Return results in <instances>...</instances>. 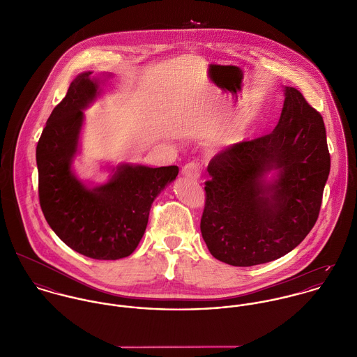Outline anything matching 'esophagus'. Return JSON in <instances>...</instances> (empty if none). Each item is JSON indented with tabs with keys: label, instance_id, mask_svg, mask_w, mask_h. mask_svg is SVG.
<instances>
[{
	"label": "esophagus",
	"instance_id": "1",
	"mask_svg": "<svg viewBox=\"0 0 357 357\" xmlns=\"http://www.w3.org/2000/svg\"><path fill=\"white\" fill-rule=\"evenodd\" d=\"M182 175L192 178V179H197L200 176V165L196 161H190L188 164L183 165L182 168Z\"/></svg>",
	"mask_w": 357,
	"mask_h": 357
}]
</instances>
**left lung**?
<instances>
[{"instance_id":"1","label":"left lung","mask_w":357,"mask_h":357,"mask_svg":"<svg viewBox=\"0 0 357 357\" xmlns=\"http://www.w3.org/2000/svg\"><path fill=\"white\" fill-rule=\"evenodd\" d=\"M276 128L234 143L208 164L200 222L213 257L233 266H254L292 251L312 230L330 174L321 114L285 86ZM278 171L273 183L264 175Z\"/></svg>"}]
</instances>
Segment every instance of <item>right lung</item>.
<instances>
[{"instance_id": "right-lung-1", "label": "right lung", "mask_w": 357, "mask_h": 357, "mask_svg": "<svg viewBox=\"0 0 357 357\" xmlns=\"http://www.w3.org/2000/svg\"><path fill=\"white\" fill-rule=\"evenodd\" d=\"M89 75L74 78L41 134L36 150L38 197L48 225L65 244L88 258L114 261L135 251L154 199L179 168L123 164L107 183L93 189L74 176L82 110L99 93L98 79Z\"/></svg>"}]
</instances>
